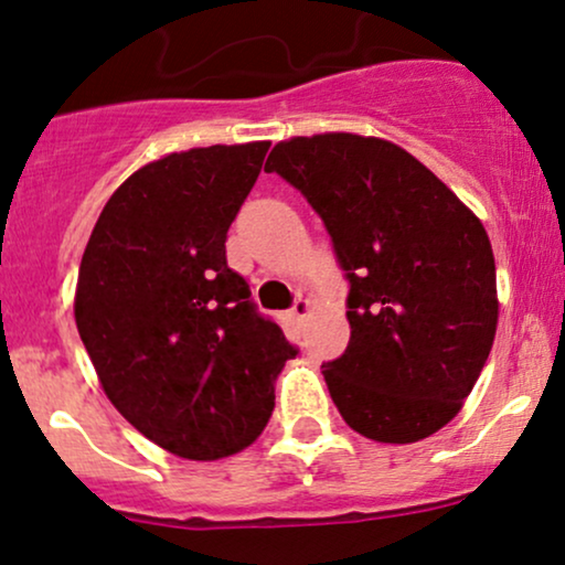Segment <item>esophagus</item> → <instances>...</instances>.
Segmentation results:
<instances>
[{"instance_id":"1","label":"esophagus","mask_w":565,"mask_h":565,"mask_svg":"<svg viewBox=\"0 0 565 565\" xmlns=\"http://www.w3.org/2000/svg\"><path fill=\"white\" fill-rule=\"evenodd\" d=\"M289 312H291V318H295V321H302V318L310 312V300H305V297H297Z\"/></svg>"}]
</instances>
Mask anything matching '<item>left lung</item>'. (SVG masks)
Listing matches in <instances>:
<instances>
[{"label":"left lung","instance_id":"1","mask_svg":"<svg viewBox=\"0 0 565 565\" xmlns=\"http://www.w3.org/2000/svg\"><path fill=\"white\" fill-rule=\"evenodd\" d=\"M278 173L321 215L350 281V344L323 363L350 429L407 445L458 416L498 329L484 226L403 147L376 136L278 141Z\"/></svg>","mask_w":565,"mask_h":565}]
</instances>
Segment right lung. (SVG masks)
Listing matches in <instances>:
<instances>
[{"label":"right lung","mask_w":565,"mask_h":565,"mask_svg":"<svg viewBox=\"0 0 565 565\" xmlns=\"http://www.w3.org/2000/svg\"><path fill=\"white\" fill-rule=\"evenodd\" d=\"M270 141L149 162L107 200L81 257L76 326L110 403L189 460L249 447L297 355L228 268L226 234Z\"/></svg>","instance_id":"right-lung-1"}]
</instances>
